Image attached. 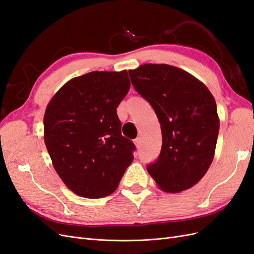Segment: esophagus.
<instances>
[{"label":"esophagus","instance_id":"1","mask_svg":"<svg viewBox=\"0 0 254 254\" xmlns=\"http://www.w3.org/2000/svg\"><path fill=\"white\" fill-rule=\"evenodd\" d=\"M133 143H134V145H135V147L139 148L140 146H141V139H140V137H137V139H135V140L133 141Z\"/></svg>","mask_w":254,"mask_h":254}]
</instances>
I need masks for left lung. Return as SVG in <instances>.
Returning a JSON list of instances; mask_svg holds the SVG:
<instances>
[{"instance_id":"left-lung-1","label":"left lung","mask_w":254,"mask_h":254,"mask_svg":"<svg viewBox=\"0 0 254 254\" xmlns=\"http://www.w3.org/2000/svg\"><path fill=\"white\" fill-rule=\"evenodd\" d=\"M129 76L155 110L162 148L147 172L160 190L180 193L202 179L212 163L219 131L216 102L205 84L182 68L144 64Z\"/></svg>"}]
</instances>
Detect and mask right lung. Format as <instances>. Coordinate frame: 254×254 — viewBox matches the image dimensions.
Masks as SVG:
<instances>
[{
	"label": "right lung",
	"mask_w": 254,
	"mask_h": 254,
	"mask_svg": "<svg viewBox=\"0 0 254 254\" xmlns=\"http://www.w3.org/2000/svg\"><path fill=\"white\" fill-rule=\"evenodd\" d=\"M130 88L126 70L93 71L65 82L45 109L44 143L56 173L80 197L112 194L133 160L117 108Z\"/></svg>",
	"instance_id": "obj_1"
}]
</instances>
